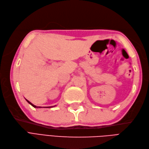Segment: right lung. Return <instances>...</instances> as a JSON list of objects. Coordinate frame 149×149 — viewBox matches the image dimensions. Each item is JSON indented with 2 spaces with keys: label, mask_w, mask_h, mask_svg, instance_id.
Masks as SVG:
<instances>
[{
  "label": "right lung",
  "mask_w": 149,
  "mask_h": 149,
  "mask_svg": "<svg viewBox=\"0 0 149 149\" xmlns=\"http://www.w3.org/2000/svg\"><path fill=\"white\" fill-rule=\"evenodd\" d=\"M26 101H27V102H28L30 104V105L32 106L33 107H35V108H42V107H40V106H36L33 105L32 103H31V102H30L29 101H28L27 100H26ZM55 106H49V107H48V108H49V107H55Z\"/></svg>",
  "instance_id": "1"
}]
</instances>
